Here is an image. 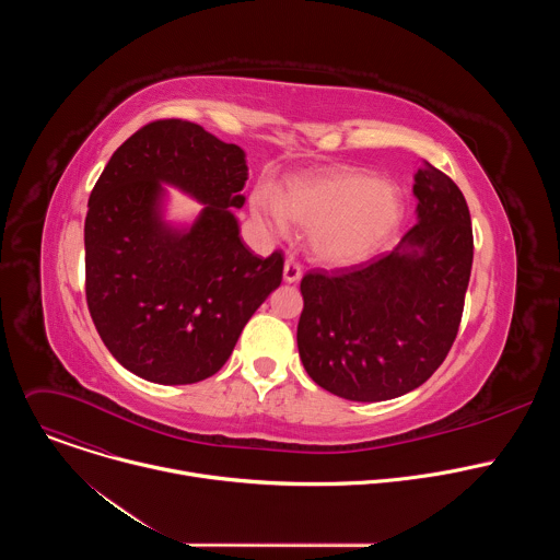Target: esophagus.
<instances>
[{
    "instance_id": "1",
    "label": "esophagus",
    "mask_w": 560,
    "mask_h": 560,
    "mask_svg": "<svg viewBox=\"0 0 560 560\" xmlns=\"http://www.w3.org/2000/svg\"><path fill=\"white\" fill-rule=\"evenodd\" d=\"M301 277H303L301 264L294 261V259H288L285 266H283V279H285V283H296Z\"/></svg>"
}]
</instances>
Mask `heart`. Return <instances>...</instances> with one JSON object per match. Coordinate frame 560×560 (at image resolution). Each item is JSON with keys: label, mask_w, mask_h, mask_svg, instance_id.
<instances>
[{"label": "heart", "mask_w": 560, "mask_h": 560, "mask_svg": "<svg viewBox=\"0 0 560 560\" xmlns=\"http://www.w3.org/2000/svg\"><path fill=\"white\" fill-rule=\"evenodd\" d=\"M255 214L277 234L290 221L310 230V246L328 266L370 259L404 219V195L394 184L363 171H330L299 177L279 197L270 188L253 197Z\"/></svg>", "instance_id": "1"}]
</instances>
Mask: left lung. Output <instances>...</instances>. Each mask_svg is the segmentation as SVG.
<instances>
[{
	"instance_id": "1",
	"label": "left lung",
	"mask_w": 560,
	"mask_h": 560,
	"mask_svg": "<svg viewBox=\"0 0 560 560\" xmlns=\"http://www.w3.org/2000/svg\"><path fill=\"white\" fill-rule=\"evenodd\" d=\"M412 190L417 223L392 253L301 279V363L348 401H387L423 385L458 332L474 257L469 210L428 162Z\"/></svg>"
}]
</instances>
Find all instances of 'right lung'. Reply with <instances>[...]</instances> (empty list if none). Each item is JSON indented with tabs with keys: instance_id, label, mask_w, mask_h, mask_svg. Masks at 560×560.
Segmentation results:
<instances>
[{
	"instance_id": "1",
	"label": "right lung",
	"mask_w": 560,
	"mask_h": 560,
	"mask_svg": "<svg viewBox=\"0 0 560 560\" xmlns=\"http://www.w3.org/2000/svg\"><path fill=\"white\" fill-rule=\"evenodd\" d=\"M246 152L184 119L128 137L97 179L84 225L86 301L110 354L132 374L197 383L223 368L238 335L283 279L238 236ZM205 203L190 226L163 219L165 186Z\"/></svg>"
}]
</instances>
